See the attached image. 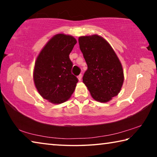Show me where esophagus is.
<instances>
[{
    "label": "esophagus",
    "mask_w": 157,
    "mask_h": 157,
    "mask_svg": "<svg viewBox=\"0 0 157 157\" xmlns=\"http://www.w3.org/2000/svg\"><path fill=\"white\" fill-rule=\"evenodd\" d=\"M78 80H79V81H81V79H82V74H80V75H79L78 76Z\"/></svg>",
    "instance_id": "obj_1"
}]
</instances>
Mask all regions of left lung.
<instances>
[{
    "label": "left lung",
    "instance_id": "8db88e82",
    "mask_svg": "<svg viewBox=\"0 0 157 157\" xmlns=\"http://www.w3.org/2000/svg\"><path fill=\"white\" fill-rule=\"evenodd\" d=\"M78 41L88 66L84 84L95 100L107 102L120 93L123 84L120 60L110 44L98 34L79 36Z\"/></svg>",
    "mask_w": 157,
    "mask_h": 157
}]
</instances>
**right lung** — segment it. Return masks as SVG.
Instances as JSON below:
<instances>
[{
  "instance_id": "add662e5",
  "label": "right lung",
  "mask_w": 157,
  "mask_h": 157,
  "mask_svg": "<svg viewBox=\"0 0 157 157\" xmlns=\"http://www.w3.org/2000/svg\"><path fill=\"white\" fill-rule=\"evenodd\" d=\"M77 43L73 36L57 34L47 42L36 57L33 79L41 96L53 104L67 101L78 79L71 73L69 55Z\"/></svg>"
}]
</instances>
